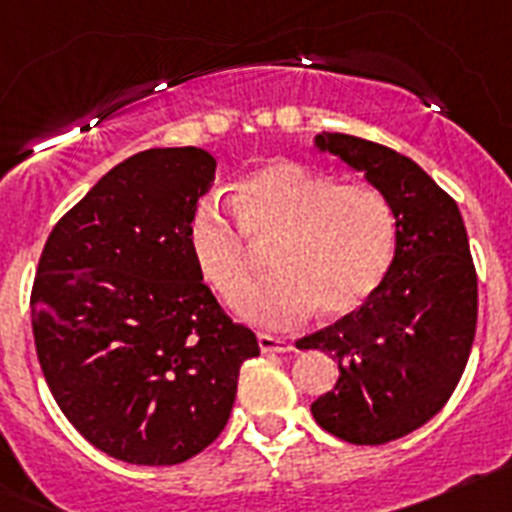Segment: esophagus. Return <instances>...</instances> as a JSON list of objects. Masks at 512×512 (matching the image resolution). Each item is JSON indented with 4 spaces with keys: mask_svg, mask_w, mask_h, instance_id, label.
Listing matches in <instances>:
<instances>
[{
    "mask_svg": "<svg viewBox=\"0 0 512 512\" xmlns=\"http://www.w3.org/2000/svg\"><path fill=\"white\" fill-rule=\"evenodd\" d=\"M259 348L264 354H287L292 351V343L282 336H271V333H259Z\"/></svg>",
    "mask_w": 512,
    "mask_h": 512,
    "instance_id": "esophagus-1",
    "label": "esophagus"
}]
</instances>
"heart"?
Instances as JSON below:
<instances>
[{
	"label": "heart",
	"instance_id": "1",
	"mask_svg": "<svg viewBox=\"0 0 512 512\" xmlns=\"http://www.w3.org/2000/svg\"><path fill=\"white\" fill-rule=\"evenodd\" d=\"M233 205L238 220L200 202L187 241L200 277L230 305L258 268L255 248H272L278 274L238 302L251 323L287 328L315 307L323 318H346L390 274L397 217L374 184H338L295 161H271L235 184Z\"/></svg>",
	"mask_w": 512,
	"mask_h": 512
}]
</instances>
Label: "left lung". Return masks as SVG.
Segmentation results:
<instances>
[{"mask_svg": "<svg viewBox=\"0 0 512 512\" xmlns=\"http://www.w3.org/2000/svg\"><path fill=\"white\" fill-rule=\"evenodd\" d=\"M315 143L364 171L397 217L382 287L300 346L330 354L341 372L312 402V418L341 441L379 446L428 423L456 390L477 330V271L459 207L415 161L343 133Z\"/></svg>", "mask_w": 512, "mask_h": 512, "instance_id": "1", "label": "left lung"}]
</instances>
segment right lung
I'll list each match as a JSON object with an SVG mask.
<instances>
[{
	"mask_svg": "<svg viewBox=\"0 0 512 512\" xmlns=\"http://www.w3.org/2000/svg\"><path fill=\"white\" fill-rule=\"evenodd\" d=\"M202 148L125 158L53 225L30 315L61 413L112 459L171 467L225 428L243 361L259 356L189 253V217L215 182Z\"/></svg>",
	"mask_w": 512,
	"mask_h": 512,
	"instance_id": "obj_1",
	"label": "right lung"
}]
</instances>
